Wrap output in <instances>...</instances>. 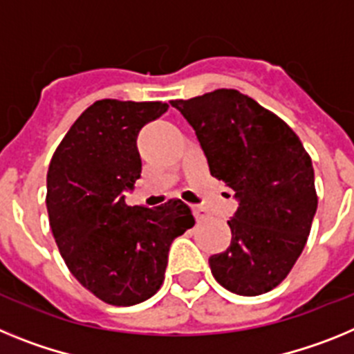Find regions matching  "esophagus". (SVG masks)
<instances>
[{
    "label": "esophagus",
    "mask_w": 354,
    "mask_h": 354,
    "mask_svg": "<svg viewBox=\"0 0 354 354\" xmlns=\"http://www.w3.org/2000/svg\"><path fill=\"white\" fill-rule=\"evenodd\" d=\"M192 210H194L196 221H198V223H203V221H207L208 217H210V214H208V212L205 210L203 207H198V205H196V207H192Z\"/></svg>",
    "instance_id": "1"
}]
</instances>
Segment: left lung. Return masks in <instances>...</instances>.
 <instances>
[{
  "instance_id": "left-lung-1",
  "label": "left lung",
  "mask_w": 354,
  "mask_h": 354,
  "mask_svg": "<svg viewBox=\"0 0 354 354\" xmlns=\"http://www.w3.org/2000/svg\"><path fill=\"white\" fill-rule=\"evenodd\" d=\"M171 104L239 201L228 250L208 258L212 274L239 296L272 290L303 253L317 210L312 158L287 122L235 88Z\"/></svg>"
}]
</instances>
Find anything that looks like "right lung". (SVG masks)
<instances>
[{
    "mask_svg": "<svg viewBox=\"0 0 354 354\" xmlns=\"http://www.w3.org/2000/svg\"><path fill=\"white\" fill-rule=\"evenodd\" d=\"M167 109L162 101H96L49 162L46 207L58 251L71 274L109 305L155 296L169 248L196 223L181 199L156 208L124 201L142 171L137 135Z\"/></svg>",
    "mask_w": 354,
    "mask_h": 354,
    "instance_id": "add662e5",
    "label": "right lung"
}]
</instances>
